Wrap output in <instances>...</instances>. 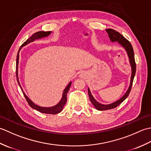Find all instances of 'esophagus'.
Segmentation results:
<instances>
[{"mask_svg":"<svg viewBox=\"0 0 151 151\" xmlns=\"http://www.w3.org/2000/svg\"><path fill=\"white\" fill-rule=\"evenodd\" d=\"M81 77H82V78H84V75H81Z\"/></svg>","mask_w":151,"mask_h":151,"instance_id":"esophagus-1","label":"esophagus"}]
</instances>
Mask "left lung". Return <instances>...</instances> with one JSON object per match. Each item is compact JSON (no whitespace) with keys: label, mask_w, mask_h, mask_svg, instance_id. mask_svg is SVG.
Listing matches in <instances>:
<instances>
[{"label":"left lung","mask_w":151,"mask_h":151,"mask_svg":"<svg viewBox=\"0 0 151 151\" xmlns=\"http://www.w3.org/2000/svg\"><path fill=\"white\" fill-rule=\"evenodd\" d=\"M106 31L107 32L108 34V36L110 37V40L111 42H117L120 45L121 47H123L125 51L127 52V54L129 57V63L131 67V70H132V73H131V77H130V85L129 87L128 88L127 91L125 93L124 95L120 98L119 100L112 102L111 104H101L100 102H99L97 101H96L93 96L92 95L90 91V89L88 88V95L89 97V100H90L91 102L94 106V107L97 109V110L100 111H103V110H110V109H113L116 108L117 106L121 104L125 99L127 98L128 96H129L131 88H132V83L134 81V76H135L136 74V63H135V60H134V53L133 50V48L132 45L128 41L126 38L124 37V36H122V35L119 33L118 32L115 31L113 29H106Z\"/></svg>","instance_id":"8db88e82"}]
</instances>
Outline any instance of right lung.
Wrapping results in <instances>:
<instances>
[{
  "instance_id": "right-lung-1",
  "label": "right lung",
  "mask_w": 151,
  "mask_h": 151,
  "mask_svg": "<svg viewBox=\"0 0 151 151\" xmlns=\"http://www.w3.org/2000/svg\"><path fill=\"white\" fill-rule=\"evenodd\" d=\"M51 34H52V32H51V31H49V32H43V31L37 32L34 33L32 35V36L28 38V39L26 41H25V42L20 47V49H19V51L17 52V58H16V76H17V81L18 84L19 85V86H20L22 93H23L25 99H26V100L27 101L28 104H29L33 109H35V110H36L37 111L41 112V113L47 114H54H54H57L58 113H60V112L62 111L64 106H65L66 102H67V93H68V91L69 90V88L70 87V86H71V84H72L71 81L69 82V84H67V86L65 87V88L64 89V90L63 91V93H62V99H61V100L59 101L58 103L56 104V105L53 106L43 107V106H38V105L35 104L34 102L33 101H32L30 99L28 98V96L26 94H25V93L24 92L23 89H22V88L21 87V85L20 84V82H19V77H18V76H19L18 72H19V52H20V51H21L22 48L24 47V46H26L27 45L29 44L32 42H33V41H34L42 39V38L49 36Z\"/></svg>"
}]
</instances>
